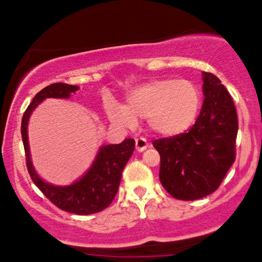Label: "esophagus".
<instances>
[{
  "mask_svg": "<svg viewBox=\"0 0 262 262\" xmlns=\"http://www.w3.org/2000/svg\"><path fill=\"white\" fill-rule=\"evenodd\" d=\"M147 146H149V143H147L145 138H138V139L135 140V149H137V151H139V152L146 150Z\"/></svg>",
  "mask_w": 262,
  "mask_h": 262,
  "instance_id": "34e87169",
  "label": "esophagus"
}]
</instances>
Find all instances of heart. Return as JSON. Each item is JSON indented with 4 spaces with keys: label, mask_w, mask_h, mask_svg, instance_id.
I'll list each match as a JSON object with an SVG mask.
<instances>
[{
    "label": "heart",
    "mask_w": 262,
    "mask_h": 262,
    "mask_svg": "<svg viewBox=\"0 0 262 262\" xmlns=\"http://www.w3.org/2000/svg\"><path fill=\"white\" fill-rule=\"evenodd\" d=\"M201 107V91L190 80H152L135 88L124 106L108 107L112 121L129 124L147 118L154 133L176 137L191 127Z\"/></svg>",
    "instance_id": "1"
}]
</instances>
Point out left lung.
Wrapping results in <instances>:
<instances>
[{
  "label": "left lung",
  "instance_id": "obj_1",
  "mask_svg": "<svg viewBox=\"0 0 262 262\" xmlns=\"http://www.w3.org/2000/svg\"><path fill=\"white\" fill-rule=\"evenodd\" d=\"M204 103L189 130L152 141L159 151L160 182L178 200H196L217 190L235 161L237 110L221 80L203 73Z\"/></svg>",
  "mask_w": 262,
  "mask_h": 262
}]
</instances>
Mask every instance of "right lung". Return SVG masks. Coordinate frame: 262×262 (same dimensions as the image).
I'll use <instances>...</instances> for the list:
<instances>
[{"label":"right lung","instance_id":"1","mask_svg":"<svg viewBox=\"0 0 262 262\" xmlns=\"http://www.w3.org/2000/svg\"><path fill=\"white\" fill-rule=\"evenodd\" d=\"M78 89L79 88L77 85L64 83H56L43 88L36 94L30 105L25 110L21 118L20 132L28 172L31 181L40 189L41 193L63 211L75 215H91L105 210L115 199L121 183L123 168L127 165L134 151V139L128 138L121 144L106 145L101 147L99 155L86 174L68 187H55L45 183L36 174L30 161L29 144H28L27 125L33 110L46 97L68 99L71 93H75Z\"/></svg>","mask_w":262,"mask_h":262}]
</instances>
